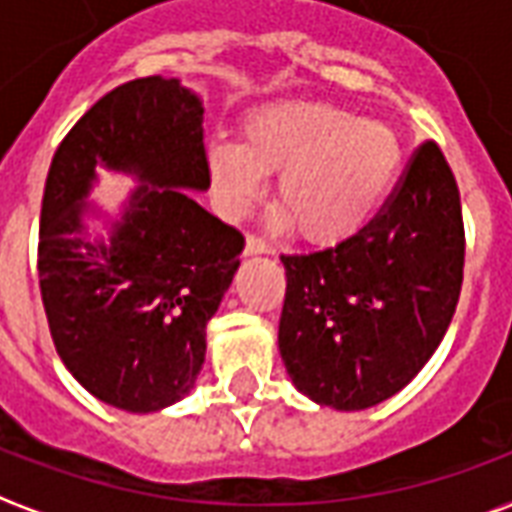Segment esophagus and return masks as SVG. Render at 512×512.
I'll return each instance as SVG.
<instances>
[{
    "label": "esophagus",
    "instance_id": "obj_1",
    "mask_svg": "<svg viewBox=\"0 0 512 512\" xmlns=\"http://www.w3.org/2000/svg\"><path fill=\"white\" fill-rule=\"evenodd\" d=\"M245 253H248V256H259V253H272V245H270V242L261 240V237H253V234H248V240H245Z\"/></svg>",
    "mask_w": 512,
    "mask_h": 512
}]
</instances>
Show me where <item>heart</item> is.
Instances as JSON below:
<instances>
[{
  "label": "heart",
  "instance_id": "b5f03b06",
  "mask_svg": "<svg viewBox=\"0 0 512 512\" xmlns=\"http://www.w3.org/2000/svg\"><path fill=\"white\" fill-rule=\"evenodd\" d=\"M212 185L229 218L248 215L278 174L275 223L313 245L354 237L382 207L401 169V144L382 122L330 103H281L256 111L242 144L212 141Z\"/></svg>",
  "mask_w": 512,
  "mask_h": 512
}]
</instances>
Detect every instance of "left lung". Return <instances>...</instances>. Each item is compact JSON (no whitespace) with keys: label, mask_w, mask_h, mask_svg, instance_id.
Instances as JSON below:
<instances>
[{"label":"left lung","mask_w":512,"mask_h":512,"mask_svg":"<svg viewBox=\"0 0 512 512\" xmlns=\"http://www.w3.org/2000/svg\"><path fill=\"white\" fill-rule=\"evenodd\" d=\"M461 196L442 149H414L382 210L333 248L281 256L283 365L302 395L341 412L393 398L420 374L464 281Z\"/></svg>","instance_id":"1"}]
</instances>
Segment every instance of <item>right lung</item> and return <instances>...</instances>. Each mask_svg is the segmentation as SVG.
<instances>
[{
  "label": "right lung",
  "instance_id": "obj_1",
  "mask_svg": "<svg viewBox=\"0 0 512 512\" xmlns=\"http://www.w3.org/2000/svg\"><path fill=\"white\" fill-rule=\"evenodd\" d=\"M201 122L199 95L177 78H136L78 119L48 169L37 245L48 330L78 384L125 412H160L193 390L245 248L188 193L210 188ZM95 165L142 185L112 237L89 243Z\"/></svg>",
  "mask_w": 512,
  "mask_h": 512
}]
</instances>
